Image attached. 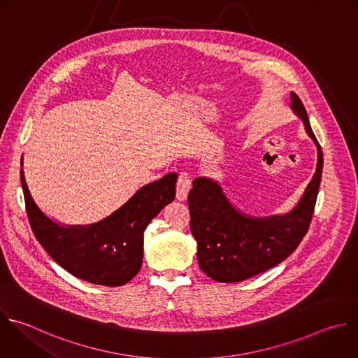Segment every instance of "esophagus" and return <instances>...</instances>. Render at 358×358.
<instances>
[{
  "label": "esophagus",
  "mask_w": 358,
  "mask_h": 358,
  "mask_svg": "<svg viewBox=\"0 0 358 358\" xmlns=\"http://www.w3.org/2000/svg\"><path fill=\"white\" fill-rule=\"evenodd\" d=\"M191 176L187 173V171H181L178 174V178H177V191H176V196L178 201H184L187 199V195H188V191L191 188Z\"/></svg>",
  "instance_id": "34e87169"
}]
</instances>
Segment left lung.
I'll return each mask as SVG.
<instances>
[{
    "label": "left lung",
    "mask_w": 358,
    "mask_h": 358,
    "mask_svg": "<svg viewBox=\"0 0 358 358\" xmlns=\"http://www.w3.org/2000/svg\"><path fill=\"white\" fill-rule=\"evenodd\" d=\"M291 108L317 148L315 176L291 212L249 216L227 201L216 181L205 177L192 181L188 194L189 229L198 245L199 267L215 281L239 282L273 268L294 253L309 229L322 180L323 155L306 109L295 92H291Z\"/></svg>",
    "instance_id": "8db88e82"
}]
</instances>
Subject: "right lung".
Listing matches in <instances>:
<instances>
[{"label": "right lung", "mask_w": 358, "mask_h": 358, "mask_svg": "<svg viewBox=\"0 0 358 358\" xmlns=\"http://www.w3.org/2000/svg\"><path fill=\"white\" fill-rule=\"evenodd\" d=\"M21 182L31 227L49 256L77 278L96 285L119 287L139 273L143 262V233L150 220L174 199L177 174L170 173L142 187L112 215L88 226L56 223L35 203L24 170Z\"/></svg>", "instance_id": "1"}]
</instances>
